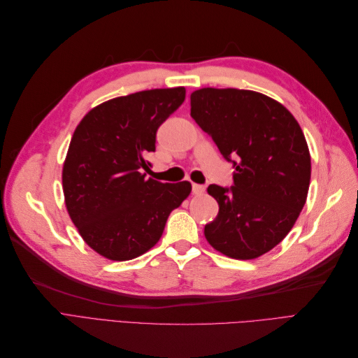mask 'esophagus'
I'll return each instance as SVG.
<instances>
[{
  "label": "esophagus",
  "instance_id": "34e87169",
  "mask_svg": "<svg viewBox=\"0 0 358 358\" xmlns=\"http://www.w3.org/2000/svg\"><path fill=\"white\" fill-rule=\"evenodd\" d=\"M206 188L203 185H197V183H192V194L194 196H203Z\"/></svg>",
  "mask_w": 358,
  "mask_h": 358
}]
</instances>
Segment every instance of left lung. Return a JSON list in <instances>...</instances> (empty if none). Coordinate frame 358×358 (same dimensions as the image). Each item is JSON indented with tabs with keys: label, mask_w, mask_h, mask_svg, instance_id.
Wrapping results in <instances>:
<instances>
[{
	"label": "left lung",
	"mask_w": 358,
	"mask_h": 358,
	"mask_svg": "<svg viewBox=\"0 0 358 358\" xmlns=\"http://www.w3.org/2000/svg\"><path fill=\"white\" fill-rule=\"evenodd\" d=\"M191 116L225 159L234 185H209L220 204L206 241L236 259H254L284 241L306 203L310 154L296 117L270 96L249 90L201 88Z\"/></svg>",
	"instance_id": "obj_1"
}]
</instances>
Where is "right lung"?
I'll use <instances>...</instances> for the list:
<instances>
[{
  "mask_svg": "<svg viewBox=\"0 0 358 358\" xmlns=\"http://www.w3.org/2000/svg\"><path fill=\"white\" fill-rule=\"evenodd\" d=\"M185 88L116 96L83 116L62 167L66 208L82 239L96 254L127 262L161 239L173 209L191 183L146 179L158 127L185 100Z\"/></svg>",
  "mask_w": 358,
  "mask_h": 358,
  "instance_id": "right-lung-1",
  "label": "right lung"
}]
</instances>
